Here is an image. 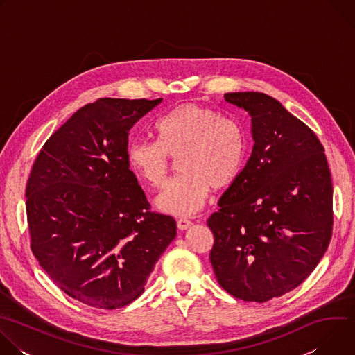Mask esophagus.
Returning <instances> with one entry per match:
<instances>
[{
	"mask_svg": "<svg viewBox=\"0 0 355 355\" xmlns=\"http://www.w3.org/2000/svg\"><path fill=\"white\" fill-rule=\"evenodd\" d=\"M191 225H192V222L188 220V219H185V218L177 219V227H178L180 230H187Z\"/></svg>",
	"mask_w": 355,
	"mask_h": 355,
	"instance_id": "esophagus-1",
	"label": "esophagus"
}]
</instances>
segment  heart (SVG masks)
Returning <instances> with one entry per match:
<instances>
[{"instance_id":"obj_1","label":"heart","mask_w":355,"mask_h":355,"mask_svg":"<svg viewBox=\"0 0 355 355\" xmlns=\"http://www.w3.org/2000/svg\"><path fill=\"white\" fill-rule=\"evenodd\" d=\"M157 141L135 140L126 157L132 171L153 188H162L177 160L182 174L157 198V208L175 216H189L207 204L212 188H229L241 174L248 139L243 126L223 119L214 110L184 103L160 118Z\"/></svg>"}]
</instances>
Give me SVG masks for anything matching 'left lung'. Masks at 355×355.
I'll use <instances>...</instances> for the list:
<instances>
[{"instance_id":"obj_1","label":"left lung","mask_w":355,"mask_h":355,"mask_svg":"<svg viewBox=\"0 0 355 355\" xmlns=\"http://www.w3.org/2000/svg\"><path fill=\"white\" fill-rule=\"evenodd\" d=\"M251 116V156L208 219L211 264L237 299L267 302L305 281L333 232V185L315 132L267 94H225Z\"/></svg>"}]
</instances>
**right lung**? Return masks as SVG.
<instances>
[{"label": "right lung", "instance_id": "obj_1", "mask_svg": "<svg viewBox=\"0 0 355 355\" xmlns=\"http://www.w3.org/2000/svg\"><path fill=\"white\" fill-rule=\"evenodd\" d=\"M162 101L87 104L46 140L29 174L33 256L91 308L112 311L139 297L177 234L173 216L151 211L126 157L130 129Z\"/></svg>", "mask_w": 355, "mask_h": 355}]
</instances>
